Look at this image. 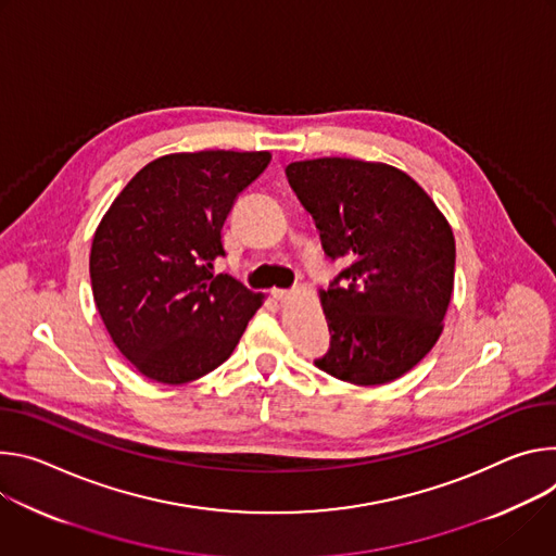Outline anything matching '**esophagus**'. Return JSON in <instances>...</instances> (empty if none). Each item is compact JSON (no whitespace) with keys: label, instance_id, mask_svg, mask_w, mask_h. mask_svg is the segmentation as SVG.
Instances as JSON below:
<instances>
[{"label":"esophagus","instance_id":"34e87169","mask_svg":"<svg viewBox=\"0 0 556 556\" xmlns=\"http://www.w3.org/2000/svg\"><path fill=\"white\" fill-rule=\"evenodd\" d=\"M271 295H274L278 302H287V300L293 295V291H289V289H274Z\"/></svg>","mask_w":556,"mask_h":556}]
</instances>
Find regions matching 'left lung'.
Instances as JSON below:
<instances>
[{
  "mask_svg": "<svg viewBox=\"0 0 556 556\" xmlns=\"http://www.w3.org/2000/svg\"><path fill=\"white\" fill-rule=\"evenodd\" d=\"M323 250L346 269L320 291L331 346L320 371L357 387L402 378L442 336L455 236L419 185L387 163L325 156L287 165Z\"/></svg>",
  "mask_w": 556,
  "mask_h": 556,
  "instance_id": "obj_1",
  "label": "left lung"
}]
</instances>
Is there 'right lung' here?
Returning <instances> with one entry per match:
<instances>
[{"label":"right lung","instance_id":"obj_1","mask_svg":"<svg viewBox=\"0 0 556 556\" xmlns=\"http://www.w3.org/2000/svg\"><path fill=\"white\" fill-rule=\"evenodd\" d=\"M269 152L205 150L148 163L101 218L90 250L99 316L130 364L161 384L199 380L236 349L261 293L227 274L223 225Z\"/></svg>","mask_w":556,"mask_h":556}]
</instances>
